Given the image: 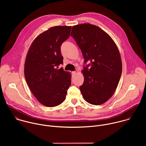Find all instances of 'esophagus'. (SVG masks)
<instances>
[{
  "instance_id": "obj_1",
  "label": "esophagus",
  "mask_w": 146,
  "mask_h": 146,
  "mask_svg": "<svg viewBox=\"0 0 146 146\" xmlns=\"http://www.w3.org/2000/svg\"><path fill=\"white\" fill-rule=\"evenodd\" d=\"M72 74H73V76H74V75L76 74V72H72Z\"/></svg>"
}]
</instances>
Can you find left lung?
<instances>
[{"label":"left lung","instance_id":"8db88e82","mask_svg":"<svg viewBox=\"0 0 146 146\" xmlns=\"http://www.w3.org/2000/svg\"><path fill=\"white\" fill-rule=\"evenodd\" d=\"M71 36L81 50L85 63H90L82 70L84 80L80 90L82 97L92 105H100L113 95L121 76L118 48L106 32L88 23L73 26Z\"/></svg>","mask_w":146,"mask_h":146}]
</instances>
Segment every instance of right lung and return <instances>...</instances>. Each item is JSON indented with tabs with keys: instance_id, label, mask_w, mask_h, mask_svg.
Masks as SVG:
<instances>
[{
	"instance_id": "obj_1",
	"label": "right lung",
	"mask_w": 146,
	"mask_h": 146,
	"mask_svg": "<svg viewBox=\"0 0 146 146\" xmlns=\"http://www.w3.org/2000/svg\"><path fill=\"white\" fill-rule=\"evenodd\" d=\"M72 27L55 26L38 35L32 43L25 59L24 74L33 95L43 105L55 107L63 102L71 85V74L60 64L64 58L60 46L67 40Z\"/></svg>"
}]
</instances>
